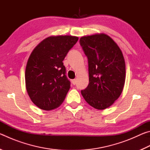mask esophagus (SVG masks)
<instances>
[{"mask_svg": "<svg viewBox=\"0 0 150 150\" xmlns=\"http://www.w3.org/2000/svg\"><path fill=\"white\" fill-rule=\"evenodd\" d=\"M71 81H72V83L73 85H75L76 83H77V79H72Z\"/></svg>", "mask_w": 150, "mask_h": 150, "instance_id": "34e87169", "label": "esophagus"}]
</instances>
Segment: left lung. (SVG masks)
Segmentation results:
<instances>
[{
  "label": "left lung",
  "instance_id": "8db88e82",
  "mask_svg": "<svg viewBox=\"0 0 150 150\" xmlns=\"http://www.w3.org/2000/svg\"><path fill=\"white\" fill-rule=\"evenodd\" d=\"M80 44L87 56L89 83L81 95L98 110L108 108L122 93L126 64L117 44L103 33L85 35Z\"/></svg>",
  "mask_w": 150,
  "mask_h": 150
}]
</instances>
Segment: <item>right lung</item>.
<instances>
[{
	"label": "right lung",
	"instance_id": "add662e5",
	"mask_svg": "<svg viewBox=\"0 0 150 150\" xmlns=\"http://www.w3.org/2000/svg\"><path fill=\"white\" fill-rule=\"evenodd\" d=\"M73 35H51L30 54L25 71L26 88L35 106L44 110L62 105L71 87L63 61L78 41Z\"/></svg>",
	"mask_w": 150,
	"mask_h": 150
}]
</instances>
